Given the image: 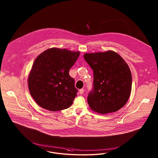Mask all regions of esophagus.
<instances>
[{
	"label": "esophagus",
	"mask_w": 158,
	"mask_h": 158,
	"mask_svg": "<svg viewBox=\"0 0 158 158\" xmlns=\"http://www.w3.org/2000/svg\"><path fill=\"white\" fill-rule=\"evenodd\" d=\"M79 92H80V94H83V92H84V89H80V90H79Z\"/></svg>",
	"instance_id": "34e87169"
}]
</instances>
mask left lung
I'll return each instance as SVG.
<instances>
[{
	"label": "left lung",
	"mask_w": 158,
	"mask_h": 158,
	"mask_svg": "<svg viewBox=\"0 0 158 158\" xmlns=\"http://www.w3.org/2000/svg\"><path fill=\"white\" fill-rule=\"evenodd\" d=\"M83 57L94 72V88L88 97L90 109L102 114L118 111L131 91V73L127 63L112 50L85 53Z\"/></svg>",
	"instance_id": "1"
}]
</instances>
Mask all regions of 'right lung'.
Here are the masks:
<instances>
[{
	"label": "right lung",
	"instance_id": "obj_1",
	"mask_svg": "<svg viewBox=\"0 0 158 158\" xmlns=\"http://www.w3.org/2000/svg\"><path fill=\"white\" fill-rule=\"evenodd\" d=\"M79 55V51L53 47L38 56L29 73L28 86L40 106L57 111L73 104L77 89L69 72Z\"/></svg>",
	"mask_w": 158,
	"mask_h": 158
}]
</instances>
